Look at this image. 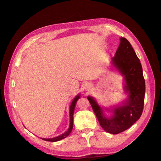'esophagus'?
I'll list each match as a JSON object with an SVG mask.
<instances>
[{
	"mask_svg": "<svg viewBox=\"0 0 161 161\" xmlns=\"http://www.w3.org/2000/svg\"><path fill=\"white\" fill-rule=\"evenodd\" d=\"M92 84H91L90 83H87L86 85H85V90H86V91H88V90H91V88H92Z\"/></svg>",
	"mask_w": 161,
	"mask_h": 161,
	"instance_id": "34e87169",
	"label": "esophagus"
}]
</instances>
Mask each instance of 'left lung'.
<instances>
[{"mask_svg":"<svg viewBox=\"0 0 161 161\" xmlns=\"http://www.w3.org/2000/svg\"><path fill=\"white\" fill-rule=\"evenodd\" d=\"M111 64L123 76L124 90L127 98L112 108H105L112 112L110 117L106 116L103 108L92 96H88V100L104 130L117 134L130 128L141 117L144 104L145 80L140 59L125 38H120V44Z\"/></svg>","mask_w":161,"mask_h":161,"instance_id":"1","label":"left lung"}]
</instances>
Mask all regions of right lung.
Wrapping results in <instances>:
<instances>
[{
  "label": "right lung",
  "mask_w": 161,
  "mask_h": 161,
  "mask_svg": "<svg viewBox=\"0 0 161 161\" xmlns=\"http://www.w3.org/2000/svg\"><path fill=\"white\" fill-rule=\"evenodd\" d=\"M80 98V94L77 95L75 97L73 98V101L71 102V104L69 107V116H70V123H69V127L68 130L64 133V134L58 136L57 137H54L53 138H42L43 140L48 141V142H57L59 140H61L64 138H65L69 135L70 134V133L72 131L73 129V113H74V110L76 105L77 101ZM41 138V137H40Z\"/></svg>",
  "instance_id": "1"
}]
</instances>
